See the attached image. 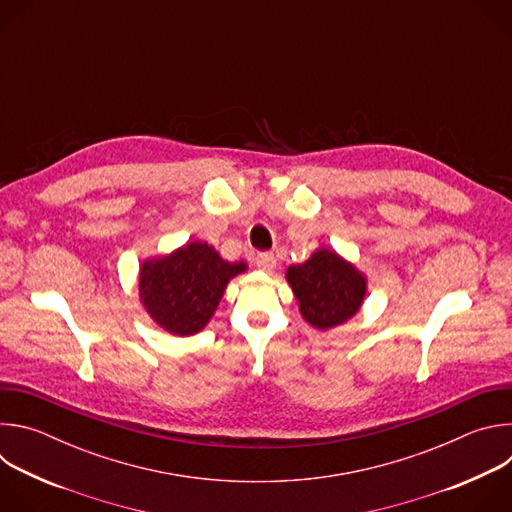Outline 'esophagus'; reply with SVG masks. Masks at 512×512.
Returning <instances> with one entry per match:
<instances>
[{
  "mask_svg": "<svg viewBox=\"0 0 512 512\" xmlns=\"http://www.w3.org/2000/svg\"><path fill=\"white\" fill-rule=\"evenodd\" d=\"M255 265H257L261 271H273L275 265H277V259H275L271 253H257V255H255Z\"/></svg>",
  "mask_w": 512,
  "mask_h": 512,
  "instance_id": "1",
  "label": "esophagus"
}]
</instances>
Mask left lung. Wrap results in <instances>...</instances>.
I'll return each instance as SVG.
<instances>
[{
  "label": "left lung",
  "instance_id": "obj_1",
  "mask_svg": "<svg viewBox=\"0 0 512 512\" xmlns=\"http://www.w3.org/2000/svg\"><path fill=\"white\" fill-rule=\"evenodd\" d=\"M287 281L300 312L314 328L328 330L352 318L364 298V277L334 251L320 249L306 263L291 265Z\"/></svg>",
  "mask_w": 512,
  "mask_h": 512
}]
</instances>
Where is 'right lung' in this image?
Masks as SVG:
<instances>
[{
	"instance_id": "add662e5",
	"label": "right lung",
	"mask_w": 512,
	"mask_h": 512,
	"mask_svg": "<svg viewBox=\"0 0 512 512\" xmlns=\"http://www.w3.org/2000/svg\"><path fill=\"white\" fill-rule=\"evenodd\" d=\"M245 269L243 261L229 263L206 243H188L168 257L143 263L141 300L162 328L190 336L206 326L229 279Z\"/></svg>"
}]
</instances>
